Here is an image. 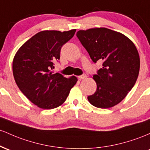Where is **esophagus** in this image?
Here are the masks:
<instances>
[{
  "instance_id": "obj_1",
  "label": "esophagus",
  "mask_w": 150,
  "mask_h": 150,
  "mask_svg": "<svg viewBox=\"0 0 150 150\" xmlns=\"http://www.w3.org/2000/svg\"><path fill=\"white\" fill-rule=\"evenodd\" d=\"M87 77V76H86V74H82V75H81V76H78V78L79 79H86Z\"/></svg>"
}]
</instances>
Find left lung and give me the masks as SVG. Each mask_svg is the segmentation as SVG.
<instances>
[{"instance_id":"left-lung-1","label":"left lung","mask_w":150,"mask_h":150,"mask_svg":"<svg viewBox=\"0 0 150 150\" xmlns=\"http://www.w3.org/2000/svg\"><path fill=\"white\" fill-rule=\"evenodd\" d=\"M77 38L92 61H103V68L93 76L97 85L88 96L99 108L115 106L125 98L138 77L139 56L134 43L122 33L105 28L79 30Z\"/></svg>"}]
</instances>
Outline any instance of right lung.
<instances>
[{"label":"right lung","instance_id":"obj_1","mask_svg":"<svg viewBox=\"0 0 150 150\" xmlns=\"http://www.w3.org/2000/svg\"><path fill=\"white\" fill-rule=\"evenodd\" d=\"M75 33V29L41 31L25 42L15 55L13 73L17 86L40 108L53 109L63 104L78 81L74 76L66 78L51 71L53 62L59 59L62 47Z\"/></svg>","mask_w":150,"mask_h":150}]
</instances>
